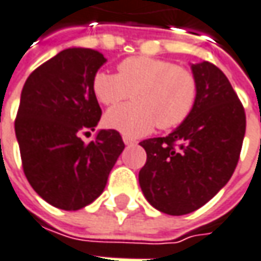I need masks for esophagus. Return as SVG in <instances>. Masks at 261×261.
<instances>
[{
	"label": "esophagus",
	"mask_w": 261,
	"mask_h": 261,
	"mask_svg": "<svg viewBox=\"0 0 261 261\" xmlns=\"http://www.w3.org/2000/svg\"><path fill=\"white\" fill-rule=\"evenodd\" d=\"M122 141H124L125 146H131V144L136 143V140H133L131 137H127V136H122Z\"/></svg>",
	"instance_id": "obj_1"
}]
</instances>
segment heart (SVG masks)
<instances>
[{
    "instance_id": "obj_1",
    "label": "heart",
    "mask_w": 261,
    "mask_h": 261,
    "mask_svg": "<svg viewBox=\"0 0 261 261\" xmlns=\"http://www.w3.org/2000/svg\"><path fill=\"white\" fill-rule=\"evenodd\" d=\"M95 96L103 105H117L133 94L134 102L110 110L103 124L127 137L173 128L192 113L198 82L191 70L170 62L134 56L118 65V75L98 72L92 81Z\"/></svg>"
}]
</instances>
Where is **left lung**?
<instances>
[{
	"label": "left lung",
	"instance_id": "1",
	"mask_svg": "<svg viewBox=\"0 0 261 261\" xmlns=\"http://www.w3.org/2000/svg\"><path fill=\"white\" fill-rule=\"evenodd\" d=\"M198 82L192 113L166 137L143 140L147 153L140 188L151 206L169 215L196 211L232 176L246 134V113L222 70L191 66Z\"/></svg>",
	"mask_w": 261,
	"mask_h": 261
}]
</instances>
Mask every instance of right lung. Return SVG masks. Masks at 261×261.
Here are the masks:
<instances>
[{
	"label": "right lung",
	"instance_id": "right-lung-1",
	"mask_svg": "<svg viewBox=\"0 0 261 261\" xmlns=\"http://www.w3.org/2000/svg\"><path fill=\"white\" fill-rule=\"evenodd\" d=\"M105 62L96 50H62L33 70L21 91L14 127L24 175L46 202L65 211L94 202L125 147L115 130H99L88 144L81 140L102 114L92 81Z\"/></svg>",
	"mask_w": 261,
	"mask_h": 261
}]
</instances>
